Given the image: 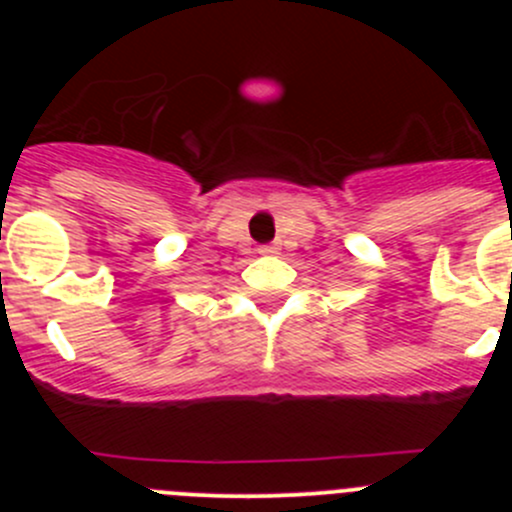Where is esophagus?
I'll list each match as a JSON object with an SVG mask.
<instances>
[{"instance_id":"1","label":"esophagus","mask_w":512,"mask_h":512,"mask_svg":"<svg viewBox=\"0 0 512 512\" xmlns=\"http://www.w3.org/2000/svg\"><path fill=\"white\" fill-rule=\"evenodd\" d=\"M277 250H280V245H262V247H260L262 255H275Z\"/></svg>"}]
</instances>
